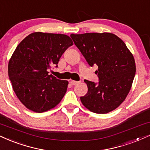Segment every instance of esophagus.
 I'll return each mask as SVG.
<instances>
[{"label": "esophagus", "instance_id": "esophagus-1", "mask_svg": "<svg viewBox=\"0 0 150 150\" xmlns=\"http://www.w3.org/2000/svg\"><path fill=\"white\" fill-rule=\"evenodd\" d=\"M69 82H70V83H71V85H72V86H75V85L79 83H80V81H76L71 80Z\"/></svg>", "mask_w": 150, "mask_h": 150}]
</instances>
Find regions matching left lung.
Wrapping results in <instances>:
<instances>
[{
	"label": "left lung",
	"mask_w": 150,
	"mask_h": 150,
	"mask_svg": "<svg viewBox=\"0 0 150 150\" xmlns=\"http://www.w3.org/2000/svg\"><path fill=\"white\" fill-rule=\"evenodd\" d=\"M75 45L95 71L99 82L84 80L88 92L81 101L95 113L104 114L117 108L132 88L136 64L132 53L121 39L109 33L71 34Z\"/></svg>",
	"instance_id": "obj_1"
}]
</instances>
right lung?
<instances>
[{
  "mask_svg": "<svg viewBox=\"0 0 150 150\" xmlns=\"http://www.w3.org/2000/svg\"><path fill=\"white\" fill-rule=\"evenodd\" d=\"M73 45L66 35L36 32L16 47L8 64V75L20 101L29 110L42 112L54 108L63 98L68 81L58 79L48 70Z\"/></svg>",
  "mask_w": 150,
  "mask_h": 150,
  "instance_id": "right-lung-1",
  "label": "right lung"
}]
</instances>
